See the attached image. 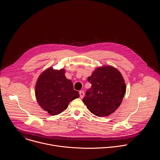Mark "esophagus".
<instances>
[{
    "mask_svg": "<svg viewBox=\"0 0 160 160\" xmlns=\"http://www.w3.org/2000/svg\"><path fill=\"white\" fill-rule=\"evenodd\" d=\"M79 94H80V98H83V96H84V95H85L84 92H83V90H80V91L79 92Z\"/></svg>",
    "mask_w": 160,
    "mask_h": 160,
    "instance_id": "obj_1",
    "label": "esophagus"
}]
</instances>
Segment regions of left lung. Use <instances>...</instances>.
<instances>
[{"label":"left lung","mask_w":160,"mask_h":160,"mask_svg":"<svg viewBox=\"0 0 160 160\" xmlns=\"http://www.w3.org/2000/svg\"><path fill=\"white\" fill-rule=\"evenodd\" d=\"M88 81L92 87L87 90L83 102L88 110L98 117L116 111L126 93V84L119 70L111 66L99 67Z\"/></svg>","instance_id":"8db88e82"}]
</instances>
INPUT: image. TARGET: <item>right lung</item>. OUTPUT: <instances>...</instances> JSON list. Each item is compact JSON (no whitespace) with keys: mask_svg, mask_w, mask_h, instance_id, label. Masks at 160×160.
Instances as JSON below:
<instances>
[{"mask_svg":"<svg viewBox=\"0 0 160 160\" xmlns=\"http://www.w3.org/2000/svg\"><path fill=\"white\" fill-rule=\"evenodd\" d=\"M63 69L57 70L49 68L38 79L36 97L41 107L49 114L55 116L67 109L69 103L79 97L73 89V83L65 75Z\"/></svg>","mask_w":160,"mask_h":160,"instance_id":"1","label":"right lung"}]
</instances>
